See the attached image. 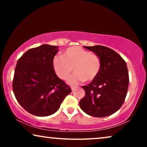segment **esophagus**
<instances>
[{
	"label": "esophagus",
	"mask_w": 147,
	"mask_h": 147,
	"mask_svg": "<svg viewBox=\"0 0 147 147\" xmlns=\"http://www.w3.org/2000/svg\"><path fill=\"white\" fill-rule=\"evenodd\" d=\"M71 89L72 91H74V90H75V88H74V87H71Z\"/></svg>",
	"instance_id": "esophagus-1"
}]
</instances>
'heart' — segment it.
<instances>
[{"instance_id": "1", "label": "heart", "mask_w": 147, "mask_h": 147, "mask_svg": "<svg viewBox=\"0 0 147 147\" xmlns=\"http://www.w3.org/2000/svg\"><path fill=\"white\" fill-rule=\"evenodd\" d=\"M53 67L60 79L67 80L71 72L75 74L68 80V84L78 85L84 81L90 82L98 77L101 68L100 58L80 47H71L63 52V56L56 55Z\"/></svg>"}]
</instances>
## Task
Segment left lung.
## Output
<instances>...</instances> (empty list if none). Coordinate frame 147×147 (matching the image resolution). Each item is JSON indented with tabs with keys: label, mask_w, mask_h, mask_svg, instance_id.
I'll use <instances>...</instances> for the list:
<instances>
[{
	"label": "left lung",
	"mask_w": 147,
	"mask_h": 147,
	"mask_svg": "<svg viewBox=\"0 0 147 147\" xmlns=\"http://www.w3.org/2000/svg\"><path fill=\"white\" fill-rule=\"evenodd\" d=\"M100 58L101 68L98 77L82 86L85 96L80 101L81 109L94 117H106L115 113L127 94L129 77L127 65L119 54L102 45L84 46Z\"/></svg>",
	"instance_id": "left-lung-1"
}]
</instances>
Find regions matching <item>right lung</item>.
Wrapping results in <instances>:
<instances>
[{
    "instance_id": "add662e5",
    "label": "right lung",
    "mask_w": 147,
    "mask_h": 147,
    "mask_svg": "<svg viewBox=\"0 0 147 147\" xmlns=\"http://www.w3.org/2000/svg\"><path fill=\"white\" fill-rule=\"evenodd\" d=\"M58 46L44 44L26 51L18 60L13 89L16 99L30 114L51 115L71 90L55 74L53 59Z\"/></svg>"
}]
</instances>
